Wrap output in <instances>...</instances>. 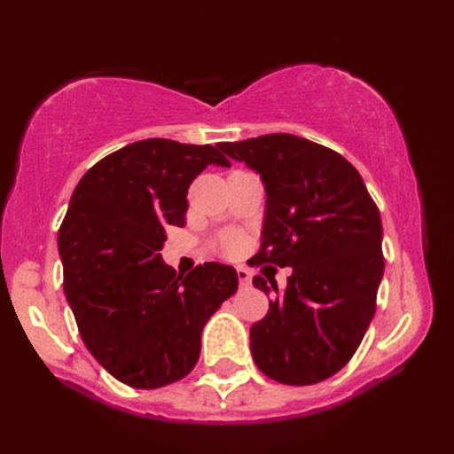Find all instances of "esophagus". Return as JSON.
<instances>
[{"mask_svg":"<svg viewBox=\"0 0 454 454\" xmlns=\"http://www.w3.org/2000/svg\"><path fill=\"white\" fill-rule=\"evenodd\" d=\"M236 273H238V281L242 286H247L249 281H252V275H249L246 267H236Z\"/></svg>","mask_w":454,"mask_h":454,"instance_id":"1","label":"esophagus"}]
</instances>
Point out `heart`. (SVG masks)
<instances>
[{
	"mask_svg": "<svg viewBox=\"0 0 454 454\" xmlns=\"http://www.w3.org/2000/svg\"><path fill=\"white\" fill-rule=\"evenodd\" d=\"M236 246H238V238L234 234H230V236L224 238V247L228 249V252H230V249H234Z\"/></svg>",
	"mask_w": 454,
	"mask_h": 454,
	"instance_id": "b5f03b06",
	"label": "heart"
}]
</instances>
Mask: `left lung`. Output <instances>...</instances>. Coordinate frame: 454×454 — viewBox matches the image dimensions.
Returning <instances> with one entry per match:
<instances>
[{
	"mask_svg": "<svg viewBox=\"0 0 454 454\" xmlns=\"http://www.w3.org/2000/svg\"><path fill=\"white\" fill-rule=\"evenodd\" d=\"M265 185L262 247L252 265L293 267L286 288L254 285L269 312L252 325V355L269 379L306 387L330 379L361 345L384 273L382 222L363 177L341 153L294 134L220 142Z\"/></svg>",
	"mask_w": 454,
	"mask_h": 454,
	"instance_id": "8db88e82",
	"label": "left lung"
}]
</instances>
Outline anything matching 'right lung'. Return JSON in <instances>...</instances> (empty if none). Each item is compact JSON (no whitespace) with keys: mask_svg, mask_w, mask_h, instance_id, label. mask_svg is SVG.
I'll return each mask as SVG.
<instances>
[{"mask_svg":"<svg viewBox=\"0 0 454 454\" xmlns=\"http://www.w3.org/2000/svg\"><path fill=\"white\" fill-rule=\"evenodd\" d=\"M230 168L218 148L148 138L95 163L80 179L58 234L64 293L82 340L105 371L132 388L187 376L208 317L238 291L234 267L163 263L168 226H185L199 173Z\"/></svg>","mask_w":454,"mask_h":454,"instance_id":"right-lung-1","label":"right lung"}]
</instances>
